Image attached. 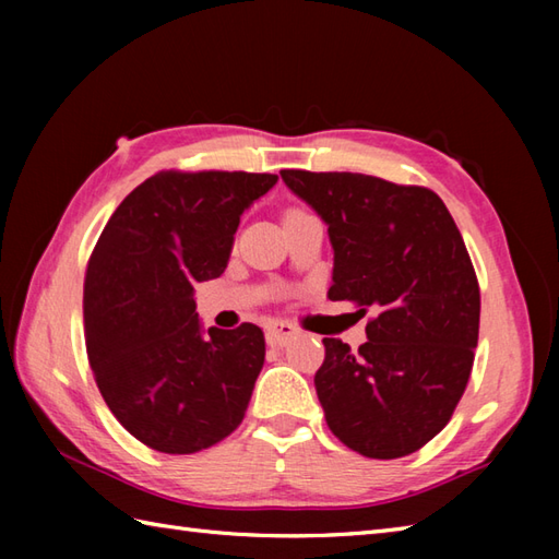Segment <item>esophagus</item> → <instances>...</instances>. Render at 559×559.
<instances>
[{
  "label": "esophagus",
  "instance_id": "esophagus-1",
  "mask_svg": "<svg viewBox=\"0 0 559 559\" xmlns=\"http://www.w3.org/2000/svg\"><path fill=\"white\" fill-rule=\"evenodd\" d=\"M295 334H298V331H295V326L288 322H269L266 324V341L271 343V346H286V343Z\"/></svg>",
  "mask_w": 559,
  "mask_h": 559
}]
</instances>
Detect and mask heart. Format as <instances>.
<instances>
[{
    "label": "heart",
    "instance_id": "obj_1",
    "mask_svg": "<svg viewBox=\"0 0 559 559\" xmlns=\"http://www.w3.org/2000/svg\"><path fill=\"white\" fill-rule=\"evenodd\" d=\"M290 211H300V209H288V211H286V213H290Z\"/></svg>",
    "mask_w": 559,
    "mask_h": 559
}]
</instances>
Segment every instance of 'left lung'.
<instances>
[{
	"label": "left lung",
	"mask_w": 559,
	"mask_h": 559,
	"mask_svg": "<svg viewBox=\"0 0 559 559\" xmlns=\"http://www.w3.org/2000/svg\"><path fill=\"white\" fill-rule=\"evenodd\" d=\"M281 177L329 225V300L374 312L358 350L322 341L314 386L329 430L367 459L408 456L444 430L476 358L480 288L463 237L427 187L360 173Z\"/></svg>",
	"instance_id": "obj_1"
}]
</instances>
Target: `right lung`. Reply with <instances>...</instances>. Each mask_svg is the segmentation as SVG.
Segmentation results:
<instances>
[{"label": "right lung", "instance_id": "right-lung-1", "mask_svg": "<svg viewBox=\"0 0 559 559\" xmlns=\"http://www.w3.org/2000/svg\"><path fill=\"white\" fill-rule=\"evenodd\" d=\"M278 175L160 170L127 194L93 247L83 331L93 377L124 430L197 454L237 430L266 355L257 324L201 334L194 286L228 266L242 211Z\"/></svg>", "mask_w": 559, "mask_h": 559}]
</instances>
